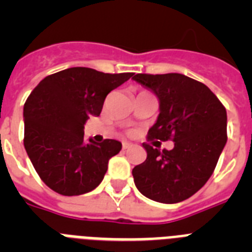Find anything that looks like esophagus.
<instances>
[{
	"mask_svg": "<svg viewBox=\"0 0 252 252\" xmlns=\"http://www.w3.org/2000/svg\"><path fill=\"white\" fill-rule=\"evenodd\" d=\"M131 146H132V145H131L130 142H127V141L122 142V149H124V150H127V149H130Z\"/></svg>",
	"mask_w": 252,
	"mask_h": 252,
	"instance_id": "obj_1",
	"label": "esophagus"
}]
</instances>
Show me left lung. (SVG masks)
I'll return each mask as SVG.
<instances>
[{
	"mask_svg": "<svg viewBox=\"0 0 252 252\" xmlns=\"http://www.w3.org/2000/svg\"><path fill=\"white\" fill-rule=\"evenodd\" d=\"M133 81L159 99L160 113L142 144L148 157L132 169L140 193L173 204L197 193L212 175L227 142V113L206 84L179 73L136 74ZM173 139L175 148L160 151L159 141Z\"/></svg>",
	"mask_w": 252,
	"mask_h": 252,
	"instance_id": "8db88e82",
	"label": "left lung"
}]
</instances>
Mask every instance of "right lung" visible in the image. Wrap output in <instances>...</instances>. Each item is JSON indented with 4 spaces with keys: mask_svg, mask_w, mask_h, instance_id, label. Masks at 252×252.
<instances>
[{
    "mask_svg": "<svg viewBox=\"0 0 252 252\" xmlns=\"http://www.w3.org/2000/svg\"><path fill=\"white\" fill-rule=\"evenodd\" d=\"M132 75L75 66L48 75L30 93L24 106V146L54 192L81 195L99 186L122 144L112 139L84 142V125L99 116L107 94Z\"/></svg>",
    "mask_w": 252,
    "mask_h": 252,
    "instance_id": "1",
    "label": "right lung"
}]
</instances>
